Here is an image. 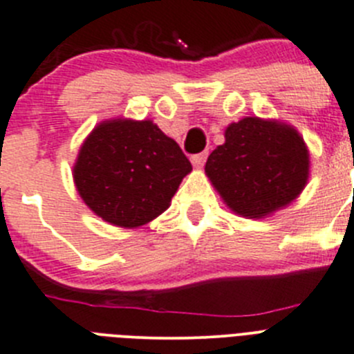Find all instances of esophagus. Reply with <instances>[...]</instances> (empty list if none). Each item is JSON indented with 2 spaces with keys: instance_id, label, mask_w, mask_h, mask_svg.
Masks as SVG:
<instances>
[{
  "instance_id": "obj_1",
  "label": "esophagus",
  "mask_w": 354,
  "mask_h": 354,
  "mask_svg": "<svg viewBox=\"0 0 354 354\" xmlns=\"http://www.w3.org/2000/svg\"><path fill=\"white\" fill-rule=\"evenodd\" d=\"M205 159H207V152H202V153H197V156H192V164H194L195 167H202L204 166Z\"/></svg>"
}]
</instances>
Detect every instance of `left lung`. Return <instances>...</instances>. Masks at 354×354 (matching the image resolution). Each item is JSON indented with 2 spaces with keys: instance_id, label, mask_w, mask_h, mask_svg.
<instances>
[{
  "instance_id": "1",
  "label": "left lung",
  "mask_w": 354,
  "mask_h": 354,
  "mask_svg": "<svg viewBox=\"0 0 354 354\" xmlns=\"http://www.w3.org/2000/svg\"><path fill=\"white\" fill-rule=\"evenodd\" d=\"M205 174L235 214L268 218L304 190L310 150L287 122L243 118L225 129V143L207 157Z\"/></svg>"
}]
</instances>
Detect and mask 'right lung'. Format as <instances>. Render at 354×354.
Listing matches in <instances>:
<instances>
[{
	"label": "right lung",
	"instance_id": "right-lung-1",
	"mask_svg": "<svg viewBox=\"0 0 354 354\" xmlns=\"http://www.w3.org/2000/svg\"><path fill=\"white\" fill-rule=\"evenodd\" d=\"M190 160L153 121L105 119L86 136L72 167L88 207L119 228H140L171 205Z\"/></svg>",
	"mask_w": 354,
	"mask_h": 354
}]
</instances>
